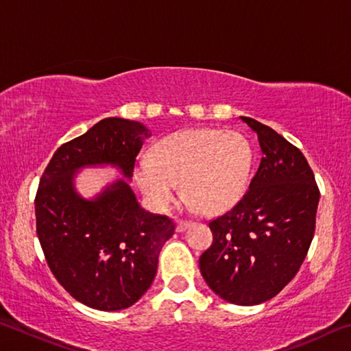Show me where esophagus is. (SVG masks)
<instances>
[{
  "label": "esophagus",
  "mask_w": 351,
  "mask_h": 351,
  "mask_svg": "<svg viewBox=\"0 0 351 351\" xmlns=\"http://www.w3.org/2000/svg\"><path fill=\"white\" fill-rule=\"evenodd\" d=\"M190 226H192V221H178L176 230H178V232H184V230L190 228Z\"/></svg>",
  "instance_id": "esophagus-1"
}]
</instances>
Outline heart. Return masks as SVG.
Listing matches in <instances>:
<instances>
[{"instance_id":"obj_1","label":"heart","mask_w":351,"mask_h":351,"mask_svg":"<svg viewBox=\"0 0 351 351\" xmlns=\"http://www.w3.org/2000/svg\"><path fill=\"white\" fill-rule=\"evenodd\" d=\"M252 147L237 132L189 128L169 134L136 165L141 193L156 212L175 198L180 182L187 207L221 213L239 203L252 167Z\"/></svg>"}]
</instances>
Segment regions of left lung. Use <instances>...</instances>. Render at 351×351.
Segmentation results:
<instances>
[{
	"instance_id": "8db88e82",
	"label": "left lung",
	"mask_w": 351,
	"mask_h": 351,
	"mask_svg": "<svg viewBox=\"0 0 351 351\" xmlns=\"http://www.w3.org/2000/svg\"><path fill=\"white\" fill-rule=\"evenodd\" d=\"M240 119L257 134L261 161L243 198L209 223L213 241L199 271L221 299L251 306L280 293L304 263L320 193L299 148L255 119Z\"/></svg>"
}]
</instances>
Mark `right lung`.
<instances>
[{
    "label": "right lung",
    "instance_id": "right-lung-1",
    "mask_svg": "<svg viewBox=\"0 0 351 351\" xmlns=\"http://www.w3.org/2000/svg\"><path fill=\"white\" fill-rule=\"evenodd\" d=\"M152 132L144 123L106 117L54 153L35 197L37 235L57 282L80 304L119 311L152 287L159 252L175 232L169 217L139 206L126 179ZM111 165L117 180L91 200L76 192V171Z\"/></svg>",
    "mask_w": 351,
    "mask_h": 351
}]
</instances>
